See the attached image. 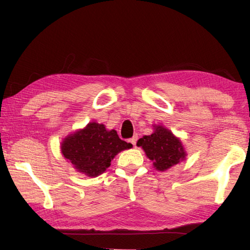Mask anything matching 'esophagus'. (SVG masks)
<instances>
[{"mask_svg":"<svg viewBox=\"0 0 250 250\" xmlns=\"http://www.w3.org/2000/svg\"><path fill=\"white\" fill-rule=\"evenodd\" d=\"M137 141H138V135H133V137L130 139V142L132 143L133 146H135V143H137Z\"/></svg>","mask_w":250,"mask_h":250,"instance_id":"esophagus-1","label":"esophagus"}]
</instances>
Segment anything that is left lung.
<instances>
[{"label": "left lung", "instance_id": "8db88e82", "mask_svg": "<svg viewBox=\"0 0 250 250\" xmlns=\"http://www.w3.org/2000/svg\"><path fill=\"white\" fill-rule=\"evenodd\" d=\"M137 146L145 150L154 167L161 172L179 164L186 156L180 139L163 125H154V132L139 139Z\"/></svg>", "mask_w": 250, "mask_h": 250}]
</instances>
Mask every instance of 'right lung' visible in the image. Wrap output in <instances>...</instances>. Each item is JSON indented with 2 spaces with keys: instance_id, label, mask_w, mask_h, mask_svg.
Wrapping results in <instances>:
<instances>
[{
  "instance_id": "right-lung-1",
  "label": "right lung",
  "mask_w": 250,
  "mask_h": 250,
  "mask_svg": "<svg viewBox=\"0 0 250 250\" xmlns=\"http://www.w3.org/2000/svg\"><path fill=\"white\" fill-rule=\"evenodd\" d=\"M132 147L121 140L116 130H107L104 125L89 122L62 142V154L78 172L96 177L107 170L119 152Z\"/></svg>"
}]
</instances>
